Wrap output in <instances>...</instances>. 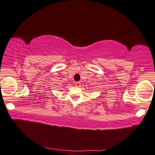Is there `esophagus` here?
<instances>
[{"instance_id":"34e87169","label":"esophagus","mask_w":155,"mask_h":155,"mask_svg":"<svg viewBox=\"0 0 155 155\" xmlns=\"http://www.w3.org/2000/svg\"><path fill=\"white\" fill-rule=\"evenodd\" d=\"M74 85L77 87H81V83H78V82H77V83H74Z\"/></svg>"}]
</instances>
